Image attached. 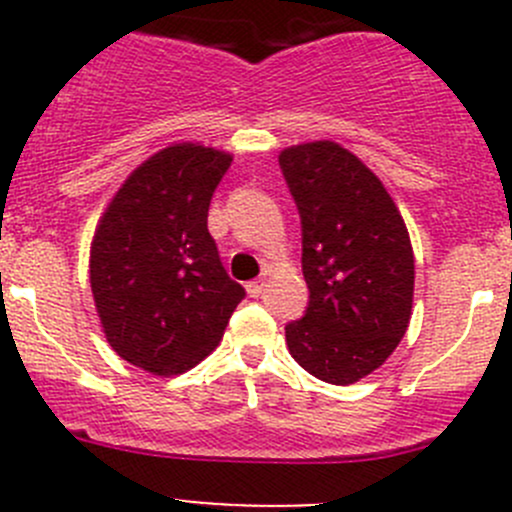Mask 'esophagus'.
Returning a JSON list of instances; mask_svg holds the SVG:
<instances>
[{"label": "esophagus", "instance_id": "obj_1", "mask_svg": "<svg viewBox=\"0 0 512 512\" xmlns=\"http://www.w3.org/2000/svg\"><path fill=\"white\" fill-rule=\"evenodd\" d=\"M247 294H250V297H260L262 292H265V280H252V282H247Z\"/></svg>", "mask_w": 512, "mask_h": 512}]
</instances>
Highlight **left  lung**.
I'll return each instance as SVG.
<instances>
[{
	"instance_id": "1",
	"label": "left lung",
	"mask_w": 512,
	"mask_h": 512,
	"mask_svg": "<svg viewBox=\"0 0 512 512\" xmlns=\"http://www.w3.org/2000/svg\"><path fill=\"white\" fill-rule=\"evenodd\" d=\"M280 165L302 218L309 307L285 327L289 354L327 384L349 386L399 347L414 307V247L394 198L344 146H289Z\"/></svg>"
}]
</instances>
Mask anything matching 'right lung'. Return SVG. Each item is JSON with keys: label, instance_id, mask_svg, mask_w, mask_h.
Returning a JSON list of instances; mask_svg holds the SVG:
<instances>
[{"label": "right lung", "instance_id": "add662e5", "mask_svg": "<svg viewBox=\"0 0 512 512\" xmlns=\"http://www.w3.org/2000/svg\"><path fill=\"white\" fill-rule=\"evenodd\" d=\"M232 153L170 143L143 160L98 220L89 280L103 334L156 376L193 369L223 339L245 289L208 232V208Z\"/></svg>", "mask_w": 512, "mask_h": 512}]
</instances>
